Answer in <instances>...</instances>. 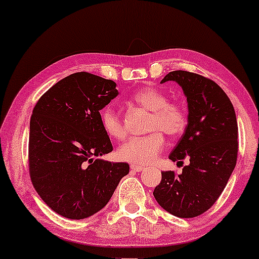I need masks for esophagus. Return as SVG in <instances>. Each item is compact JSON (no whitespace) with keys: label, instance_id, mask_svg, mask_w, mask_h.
Returning a JSON list of instances; mask_svg holds the SVG:
<instances>
[{"label":"esophagus","instance_id":"esophagus-1","mask_svg":"<svg viewBox=\"0 0 259 259\" xmlns=\"http://www.w3.org/2000/svg\"><path fill=\"white\" fill-rule=\"evenodd\" d=\"M130 168H132V170L134 171H141L145 169V167H142V165H138V164H132L130 165Z\"/></svg>","mask_w":259,"mask_h":259}]
</instances>
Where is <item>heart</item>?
Returning <instances> with one entry per match:
<instances>
[{"label": "heart", "mask_w": 259, "mask_h": 259, "mask_svg": "<svg viewBox=\"0 0 259 259\" xmlns=\"http://www.w3.org/2000/svg\"><path fill=\"white\" fill-rule=\"evenodd\" d=\"M133 102L141 108L151 112L147 132H152L142 138L127 140L118 148L117 156L120 160L133 164H150L164 148L165 140L163 134L168 136H180L186 130L189 123V113L183 103L169 101L168 95L159 89L148 86L133 95ZM101 124L103 130L111 138L123 140L125 138V127L123 120L111 107L101 111Z\"/></svg>", "instance_id": "b5f03b06"}]
</instances>
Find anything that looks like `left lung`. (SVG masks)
<instances>
[{"label": "left lung", "instance_id": "1", "mask_svg": "<svg viewBox=\"0 0 259 259\" xmlns=\"http://www.w3.org/2000/svg\"><path fill=\"white\" fill-rule=\"evenodd\" d=\"M173 80L189 103V123L169 154L173 162L190 164L180 174L162 171L153 196L159 206L179 218H194L209 209L236 165L239 129L231 101L213 80L200 74L174 70L160 82Z\"/></svg>", "mask_w": 259, "mask_h": 259}]
</instances>
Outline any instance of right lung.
Instances as JSON below:
<instances>
[{
    "label": "right lung",
    "instance_id": "add662e5",
    "mask_svg": "<svg viewBox=\"0 0 259 259\" xmlns=\"http://www.w3.org/2000/svg\"><path fill=\"white\" fill-rule=\"evenodd\" d=\"M114 81L79 72L50 88L32 109L29 174L52 210L88 218L108 203L127 163L95 159L113 151L100 111L118 95Z\"/></svg>",
    "mask_w": 259,
    "mask_h": 259
}]
</instances>
